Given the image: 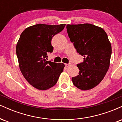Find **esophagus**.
<instances>
[{"instance_id":"1","label":"esophagus","mask_w":122,"mask_h":122,"mask_svg":"<svg viewBox=\"0 0 122 122\" xmlns=\"http://www.w3.org/2000/svg\"><path fill=\"white\" fill-rule=\"evenodd\" d=\"M71 64H65V65L66 67L69 66H71Z\"/></svg>"}]
</instances>
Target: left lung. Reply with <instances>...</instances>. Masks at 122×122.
<instances>
[{"instance_id": "8db88e82", "label": "left lung", "mask_w": 122, "mask_h": 122, "mask_svg": "<svg viewBox=\"0 0 122 122\" xmlns=\"http://www.w3.org/2000/svg\"><path fill=\"white\" fill-rule=\"evenodd\" d=\"M70 40L80 54L82 62L77 65L79 73L72 78L74 85L81 90L92 89L104 79L110 65L111 45L102 27L90 23L67 25Z\"/></svg>"}]
</instances>
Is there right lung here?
Listing matches in <instances>:
<instances>
[{"label":"right lung","instance_id":"right-lung-1","mask_svg":"<svg viewBox=\"0 0 122 122\" xmlns=\"http://www.w3.org/2000/svg\"><path fill=\"white\" fill-rule=\"evenodd\" d=\"M65 24H37L21 33L16 46L19 69L25 79L36 89L46 90L56 85L65 65L47 61L51 53L53 36L63 30Z\"/></svg>","mask_w":122,"mask_h":122}]
</instances>
